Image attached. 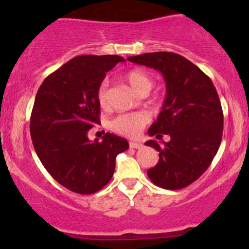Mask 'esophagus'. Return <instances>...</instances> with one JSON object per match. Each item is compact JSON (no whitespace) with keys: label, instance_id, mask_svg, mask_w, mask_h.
I'll return each instance as SVG.
<instances>
[{"label":"esophagus","instance_id":"esophagus-1","mask_svg":"<svg viewBox=\"0 0 249 249\" xmlns=\"http://www.w3.org/2000/svg\"><path fill=\"white\" fill-rule=\"evenodd\" d=\"M130 147L135 148V149H137V148L142 147V143H140V142H134V141H131V142H130Z\"/></svg>","mask_w":249,"mask_h":249}]
</instances>
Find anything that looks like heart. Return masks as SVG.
Segmentation results:
<instances>
[{"mask_svg":"<svg viewBox=\"0 0 249 249\" xmlns=\"http://www.w3.org/2000/svg\"><path fill=\"white\" fill-rule=\"evenodd\" d=\"M125 79L130 88L139 95H147L153 88V78L142 70H132L126 74ZM107 89H108L107 82H102L97 90V101L102 108L107 106ZM148 122H149V115L147 113H127L115 117L110 122V127L125 136L136 137Z\"/></svg>","mask_w":249,"mask_h":249,"instance_id":"heart-1","label":"heart"}]
</instances>
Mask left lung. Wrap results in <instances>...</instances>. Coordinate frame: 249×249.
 Returning <instances> with one entry per match:
<instances>
[{"label":"left lung","mask_w":249,"mask_h":249,"mask_svg":"<svg viewBox=\"0 0 249 249\" xmlns=\"http://www.w3.org/2000/svg\"><path fill=\"white\" fill-rule=\"evenodd\" d=\"M127 60L150 67L164 76L166 97L161 112L148 130L145 145L159 152V162L147 171L149 179L164 189L188 187L202 175L219 149L223 110L210 77L182 55L169 52L145 53Z\"/></svg>","instance_id":"1"}]
</instances>
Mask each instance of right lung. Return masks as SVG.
Returning <instances> with one entry per match:
<instances>
[{"label": "right lung", "mask_w": 249, "mask_h": 249, "mask_svg": "<svg viewBox=\"0 0 249 249\" xmlns=\"http://www.w3.org/2000/svg\"><path fill=\"white\" fill-rule=\"evenodd\" d=\"M118 55H80L43 80L30 120L32 143L53 178L78 194H94L115 169V158L129 148L125 139L107 132L90 141L88 132L100 124L97 90Z\"/></svg>", "instance_id": "1"}]
</instances>
